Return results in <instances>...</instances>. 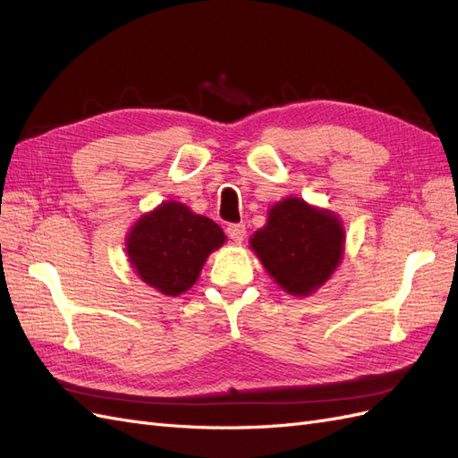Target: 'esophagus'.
<instances>
[{
	"instance_id": "obj_1",
	"label": "esophagus",
	"mask_w": 458,
	"mask_h": 458,
	"mask_svg": "<svg viewBox=\"0 0 458 458\" xmlns=\"http://www.w3.org/2000/svg\"><path fill=\"white\" fill-rule=\"evenodd\" d=\"M227 237L234 242H242L246 237V227L242 224H231L227 227Z\"/></svg>"
}]
</instances>
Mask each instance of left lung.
<instances>
[{"label": "left lung", "mask_w": 458, "mask_h": 458, "mask_svg": "<svg viewBox=\"0 0 458 458\" xmlns=\"http://www.w3.org/2000/svg\"><path fill=\"white\" fill-rule=\"evenodd\" d=\"M345 233L336 214L288 197L276 202L250 246L275 283L293 296H310L336 271Z\"/></svg>", "instance_id": "obj_1"}]
</instances>
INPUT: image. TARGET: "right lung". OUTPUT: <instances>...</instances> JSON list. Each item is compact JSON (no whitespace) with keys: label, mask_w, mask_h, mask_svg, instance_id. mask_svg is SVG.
<instances>
[{"label":"right lung","mask_w":458,"mask_h":458,"mask_svg":"<svg viewBox=\"0 0 458 458\" xmlns=\"http://www.w3.org/2000/svg\"><path fill=\"white\" fill-rule=\"evenodd\" d=\"M225 239L210 217L170 200L137 219L126 250L143 283L165 296H179L197 283L206 258Z\"/></svg>","instance_id":"add662e5"}]
</instances>
